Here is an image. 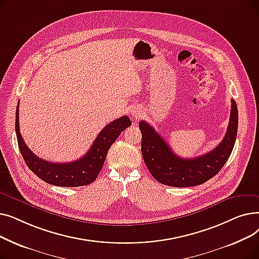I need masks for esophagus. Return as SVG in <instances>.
Returning <instances> with one entry per match:
<instances>
[{"mask_svg": "<svg viewBox=\"0 0 259 259\" xmlns=\"http://www.w3.org/2000/svg\"><path fill=\"white\" fill-rule=\"evenodd\" d=\"M131 115H132V116H134V117H137V118H138V117H140V116L142 115L141 109H140V108H138V107H137V108H134L133 110L131 111Z\"/></svg>", "mask_w": 259, "mask_h": 259, "instance_id": "34e87169", "label": "esophagus"}]
</instances>
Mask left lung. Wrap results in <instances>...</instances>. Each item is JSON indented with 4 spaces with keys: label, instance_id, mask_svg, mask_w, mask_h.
<instances>
[{
    "label": "left lung",
    "instance_id": "1",
    "mask_svg": "<svg viewBox=\"0 0 259 259\" xmlns=\"http://www.w3.org/2000/svg\"><path fill=\"white\" fill-rule=\"evenodd\" d=\"M231 103L229 126L222 143L212 151L195 158L178 156L151 125L145 120L140 121L142 154L148 170L157 182L171 187H192L206 183L221 171L232 153L237 135V106L234 100Z\"/></svg>",
    "mask_w": 259,
    "mask_h": 259
}]
</instances>
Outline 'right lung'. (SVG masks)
<instances>
[{"mask_svg":"<svg viewBox=\"0 0 259 259\" xmlns=\"http://www.w3.org/2000/svg\"><path fill=\"white\" fill-rule=\"evenodd\" d=\"M20 104V102H19ZM19 104L16 112V133L21 154L28 168L42 181L60 187H80L95 181L101 172L109 148L126 128L131 126L127 115L108 124L95 139L89 151L71 162H50L37 157L25 144L19 125Z\"/></svg>","mask_w":259,"mask_h":259,"instance_id":"1","label":"right lung"}]
</instances>
